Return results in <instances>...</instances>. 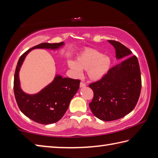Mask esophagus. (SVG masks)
<instances>
[{"mask_svg": "<svg viewBox=\"0 0 158 158\" xmlns=\"http://www.w3.org/2000/svg\"><path fill=\"white\" fill-rule=\"evenodd\" d=\"M85 86H86V84L84 83V82H81V83H80V87H81V88Z\"/></svg>", "mask_w": 158, "mask_h": 158, "instance_id": "1", "label": "esophagus"}]
</instances>
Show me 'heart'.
I'll return each instance as SVG.
<instances>
[{"mask_svg":"<svg viewBox=\"0 0 158 158\" xmlns=\"http://www.w3.org/2000/svg\"><path fill=\"white\" fill-rule=\"evenodd\" d=\"M68 66L77 76H81V69H86L90 79L98 81L108 72L111 60L96 50L87 49L77 57L75 62L69 61Z\"/></svg>","mask_w":158,"mask_h":158,"instance_id":"1","label":"heart"}]
</instances>
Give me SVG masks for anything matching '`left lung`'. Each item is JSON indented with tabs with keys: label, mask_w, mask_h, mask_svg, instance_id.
Masks as SVG:
<instances>
[{
	"label": "left lung",
	"mask_w": 158,
	"mask_h": 158,
	"mask_svg": "<svg viewBox=\"0 0 158 158\" xmlns=\"http://www.w3.org/2000/svg\"><path fill=\"white\" fill-rule=\"evenodd\" d=\"M108 42L114 46L117 60L126 59L110 69L102 79L89 85L94 91L89 103L91 110L97 118L107 122L122 118L133 110L141 90L136 56H131L132 52L119 42Z\"/></svg>",
	"instance_id": "8db88e82"
}]
</instances>
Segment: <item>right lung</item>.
I'll list each match as a JSON object with an SVG mask.
<instances>
[{
    "label": "right lung",
    "instance_id": "1",
    "mask_svg": "<svg viewBox=\"0 0 158 158\" xmlns=\"http://www.w3.org/2000/svg\"><path fill=\"white\" fill-rule=\"evenodd\" d=\"M64 45L42 43L30 48L19 57L14 77V94L19 110L24 115L37 123L50 124L60 119L68 108L70 101L79 88L80 80L62 78L56 75L52 83L38 94H27L20 88L19 72L27 55L35 48L56 50Z\"/></svg>",
    "mask_w": 158,
    "mask_h": 158
}]
</instances>
